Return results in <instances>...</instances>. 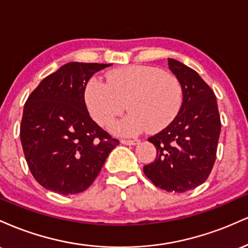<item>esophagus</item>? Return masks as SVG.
<instances>
[{
  "label": "esophagus",
  "instance_id": "34e87169",
  "mask_svg": "<svg viewBox=\"0 0 248 248\" xmlns=\"http://www.w3.org/2000/svg\"><path fill=\"white\" fill-rule=\"evenodd\" d=\"M122 144H126V146H135V144L140 143V140H121Z\"/></svg>",
  "mask_w": 248,
  "mask_h": 248
}]
</instances>
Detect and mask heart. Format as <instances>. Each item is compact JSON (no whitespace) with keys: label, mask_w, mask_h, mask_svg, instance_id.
Here are the masks:
<instances>
[{"label":"heart","mask_w":248,"mask_h":248,"mask_svg":"<svg viewBox=\"0 0 248 248\" xmlns=\"http://www.w3.org/2000/svg\"><path fill=\"white\" fill-rule=\"evenodd\" d=\"M107 81L91 78L84 91L88 112L107 127L124 112L129 114L113 126L121 136H134L148 129L157 133L173 121L181 109L182 87L171 73L148 65H129L107 72Z\"/></svg>","instance_id":"b5f03b06"}]
</instances>
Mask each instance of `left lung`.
Masks as SVG:
<instances>
[{
    "mask_svg": "<svg viewBox=\"0 0 248 248\" xmlns=\"http://www.w3.org/2000/svg\"><path fill=\"white\" fill-rule=\"evenodd\" d=\"M168 65L181 84L183 100L171 124L148 139L157 153L143 172L160 189L181 193L209 177L221 124L215 93L201 76L176 59H168Z\"/></svg>",
    "mask_w": 248,
    "mask_h": 248,
    "instance_id": "left-lung-1",
    "label": "left lung"
}]
</instances>
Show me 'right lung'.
<instances>
[{
	"mask_svg": "<svg viewBox=\"0 0 248 248\" xmlns=\"http://www.w3.org/2000/svg\"><path fill=\"white\" fill-rule=\"evenodd\" d=\"M112 64L67 62L39 82L24 105L21 142L32 176L59 195L85 191L119 144L91 119L84 91Z\"/></svg>",
	"mask_w": 248,
	"mask_h": 248,
	"instance_id": "obj_1",
	"label": "right lung"
}]
</instances>
